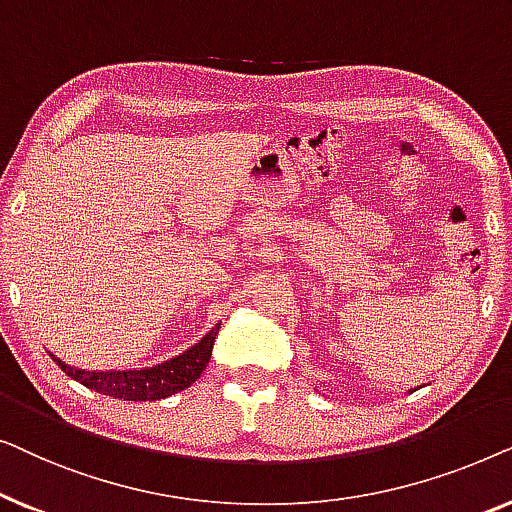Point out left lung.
Segmentation results:
<instances>
[{"instance_id": "left-lung-1", "label": "left lung", "mask_w": 512, "mask_h": 512, "mask_svg": "<svg viewBox=\"0 0 512 512\" xmlns=\"http://www.w3.org/2000/svg\"><path fill=\"white\" fill-rule=\"evenodd\" d=\"M410 391H412V389H410Z\"/></svg>"}]
</instances>
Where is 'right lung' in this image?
Returning <instances> with one entry per match:
<instances>
[{
	"label": "right lung",
	"instance_id": "obj_1",
	"mask_svg": "<svg viewBox=\"0 0 512 512\" xmlns=\"http://www.w3.org/2000/svg\"><path fill=\"white\" fill-rule=\"evenodd\" d=\"M221 324H216L212 331L202 335L193 347L181 352L170 361L156 363L146 368H125V370H86L69 366L58 356L48 352V356L58 363L60 370L81 382L83 387L97 391V394L121 398V401H160L177 391H184L202 375L212 359V347Z\"/></svg>",
	"mask_w": 512,
	"mask_h": 512
}]
</instances>
